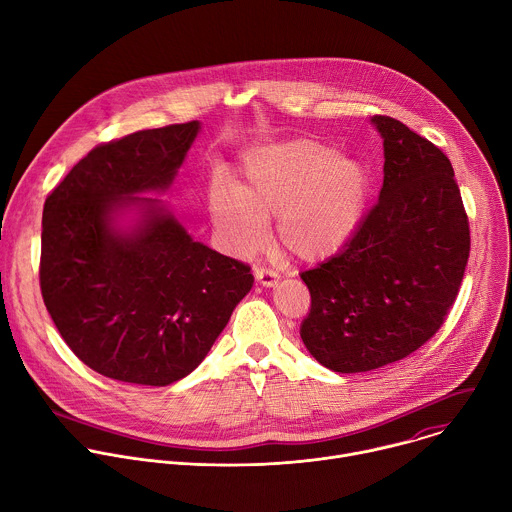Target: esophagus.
Wrapping results in <instances>:
<instances>
[{
  "label": "esophagus",
  "instance_id": "esophagus-1",
  "mask_svg": "<svg viewBox=\"0 0 512 512\" xmlns=\"http://www.w3.org/2000/svg\"><path fill=\"white\" fill-rule=\"evenodd\" d=\"M255 279H257L261 285H265V287H273V285H277L279 275H277L273 269L257 267V269H255Z\"/></svg>",
  "mask_w": 512,
  "mask_h": 512
}]
</instances>
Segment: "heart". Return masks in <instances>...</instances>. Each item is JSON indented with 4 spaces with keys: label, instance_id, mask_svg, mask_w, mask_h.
Instances as JSON below:
<instances>
[{
    "label": "heart",
    "instance_id": "1",
    "mask_svg": "<svg viewBox=\"0 0 512 512\" xmlns=\"http://www.w3.org/2000/svg\"><path fill=\"white\" fill-rule=\"evenodd\" d=\"M369 196V172L312 139L255 150L239 188L216 186L208 196L212 223L239 257L267 243L269 218L287 251L316 261L342 249L358 229Z\"/></svg>",
    "mask_w": 512,
    "mask_h": 512
}]
</instances>
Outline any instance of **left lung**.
Listing matches in <instances>:
<instances>
[{"instance_id":"1","label":"left lung","mask_w":512,"mask_h":512,"mask_svg":"<svg viewBox=\"0 0 512 512\" xmlns=\"http://www.w3.org/2000/svg\"><path fill=\"white\" fill-rule=\"evenodd\" d=\"M385 178L348 243L302 271L310 354L334 373L405 358L446 322L470 257V225L448 156L401 121L375 115Z\"/></svg>"}]
</instances>
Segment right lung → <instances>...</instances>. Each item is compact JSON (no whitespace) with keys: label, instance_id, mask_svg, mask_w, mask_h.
<instances>
[{"label":"right lung","instance_id":"1","mask_svg":"<svg viewBox=\"0 0 512 512\" xmlns=\"http://www.w3.org/2000/svg\"><path fill=\"white\" fill-rule=\"evenodd\" d=\"M198 121L143 129L93 148L48 194L40 289L62 340L103 377L166 387L192 373L253 285L251 267L190 239L152 198L180 168ZM137 203L144 225L112 229Z\"/></svg>","mask_w":512,"mask_h":512}]
</instances>
